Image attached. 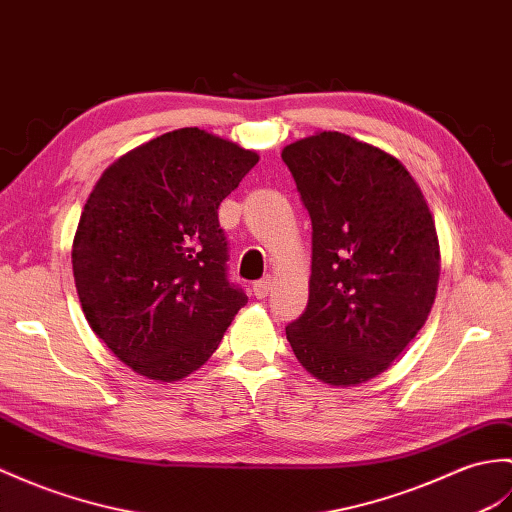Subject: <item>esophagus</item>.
<instances>
[{
    "instance_id": "obj_1",
    "label": "esophagus",
    "mask_w": 512,
    "mask_h": 512,
    "mask_svg": "<svg viewBox=\"0 0 512 512\" xmlns=\"http://www.w3.org/2000/svg\"><path fill=\"white\" fill-rule=\"evenodd\" d=\"M272 290V279L266 277V279H259L253 283V294L257 296V299H266V296L270 294Z\"/></svg>"
}]
</instances>
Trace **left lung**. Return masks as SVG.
Masks as SVG:
<instances>
[{
	"instance_id": "obj_1",
	"label": "left lung",
	"mask_w": 512,
	"mask_h": 512,
	"mask_svg": "<svg viewBox=\"0 0 512 512\" xmlns=\"http://www.w3.org/2000/svg\"><path fill=\"white\" fill-rule=\"evenodd\" d=\"M281 159L312 220L310 301L285 336L320 382H368L432 310L441 272L432 213L395 157L349 135L325 130Z\"/></svg>"
}]
</instances>
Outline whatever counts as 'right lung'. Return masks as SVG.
Wrapping results in <instances>:
<instances>
[{
  "mask_svg": "<svg viewBox=\"0 0 512 512\" xmlns=\"http://www.w3.org/2000/svg\"><path fill=\"white\" fill-rule=\"evenodd\" d=\"M257 152L181 128L106 168L74 237V279L95 336L139 375L176 382L218 349L246 294L229 279L220 202Z\"/></svg>",
  "mask_w": 512,
  "mask_h": 512,
  "instance_id": "right-lung-1",
  "label": "right lung"
}]
</instances>
